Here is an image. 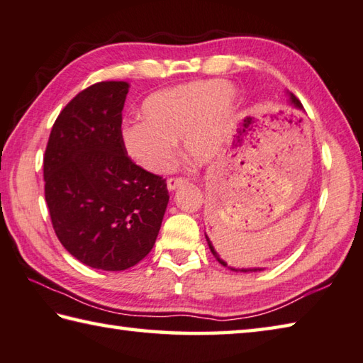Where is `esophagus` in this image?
Returning <instances> with one entry per match:
<instances>
[{"label":"esophagus","instance_id":"esophagus-1","mask_svg":"<svg viewBox=\"0 0 363 363\" xmlns=\"http://www.w3.org/2000/svg\"><path fill=\"white\" fill-rule=\"evenodd\" d=\"M186 182L187 181L184 179V177H171V179L167 181V187H168V190H171V192H173V190L184 186V184H186Z\"/></svg>","mask_w":363,"mask_h":363}]
</instances>
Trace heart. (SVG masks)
<instances>
[{"instance_id":"b5f03b06","label":"heart","mask_w":363,"mask_h":363,"mask_svg":"<svg viewBox=\"0 0 363 363\" xmlns=\"http://www.w3.org/2000/svg\"><path fill=\"white\" fill-rule=\"evenodd\" d=\"M235 108V90L219 79L159 90L141 104L144 122L122 125V147L138 167L154 174L173 167L179 140L190 160L206 164L225 147Z\"/></svg>"}]
</instances>
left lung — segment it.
I'll return each mask as SVG.
<instances>
[{
	"mask_svg": "<svg viewBox=\"0 0 363 363\" xmlns=\"http://www.w3.org/2000/svg\"><path fill=\"white\" fill-rule=\"evenodd\" d=\"M287 95H289V101H291V104H292V106H295L296 109H303V106H301V103L298 101V98H296L294 94H289V91H287ZM242 131H245V130H242ZM204 236H206V241H208V246H209V249H211V252H213V255L216 257V260L217 262H219L220 263V265H223V267H227V268H230V269H232V272H242V273H249V272H262V268H233V267H228L227 265V262H223L222 259H220V257H219V254H217L216 252V249H214V246H213V242H211V240L208 238V235L206 233H204Z\"/></svg>",
	"mask_w": 363,
	"mask_h": 363,
	"instance_id": "left-lung-1",
	"label": "left lung"
}]
</instances>
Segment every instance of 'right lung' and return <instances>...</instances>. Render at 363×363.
<instances>
[{"instance_id": "1", "label": "right lung", "mask_w": 363, "mask_h": 363, "mask_svg": "<svg viewBox=\"0 0 363 363\" xmlns=\"http://www.w3.org/2000/svg\"><path fill=\"white\" fill-rule=\"evenodd\" d=\"M130 85H90L65 106L44 154V194L57 238L84 265L122 272L154 247L167 182L131 162L121 143Z\"/></svg>"}]
</instances>
